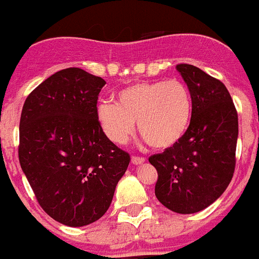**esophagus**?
<instances>
[{"mask_svg": "<svg viewBox=\"0 0 259 259\" xmlns=\"http://www.w3.org/2000/svg\"><path fill=\"white\" fill-rule=\"evenodd\" d=\"M131 162L134 164H141V163H144V162H145V158H143V157H132L131 158Z\"/></svg>", "mask_w": 259, "mask_h": 259, "instance_id": "1", "label": "esophagus"}]
</instances>
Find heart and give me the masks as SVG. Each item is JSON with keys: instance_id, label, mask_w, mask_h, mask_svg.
Instances as JSON below:
<instances>
[{"instance_id": "1", "label": "heart", "mask_w": 259, "mask_h": 259, "mask_svg": "<svg viewBox=\"0 0 259 259\" xmlns=\"http://www.w3.org/2000/svg\"><path fill=\"white\" fill-rule=\"evenodd\" d=\"M193 101L188 87L178 80L132 84L115 95V104L97 106V122L113 143L125 144L137 122L139 134L154 149L166 150L188 131Z\"/></svg>"}]
</instances>
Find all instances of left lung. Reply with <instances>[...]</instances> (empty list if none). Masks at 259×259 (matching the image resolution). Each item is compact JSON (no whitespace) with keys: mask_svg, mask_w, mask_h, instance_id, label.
<instances>
[{"mask_svg":"<svg viewBox=\"0 0 259 259\" xmlns=\"http://www.w3.org/2000/svg\"><path fill=\"white\" fill-rule=\"evenodd\" d=\"M176 70L192 95L191 124L179 143L149 162L158 172V201L178 214H194L218 200L232 179L239 122L222 81L196 66L182 63Z\"/></svg>","mask_w":259,"mask_h":259,"instance_id":"left-lung-1","label":"left lung"}]
</instances>
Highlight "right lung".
I'll return each instance as SVG.
<instances>
[{"mask_svg":"<svg viewBox=\"0 0 259 259\" xmlns=\"http://www.w3.org/2000/svg\"><path fill=\"white\" fill-rule=\"evenodd\" d=\"M105 84L81 68H65L33 89L23 105L20 167L40 206L68 227L101 218L131 159L97 122Z\"/></svg>","mask_w":259,"mask_h":259,"instance_id":"obj_1","label":"right lung"}]
</instances>
